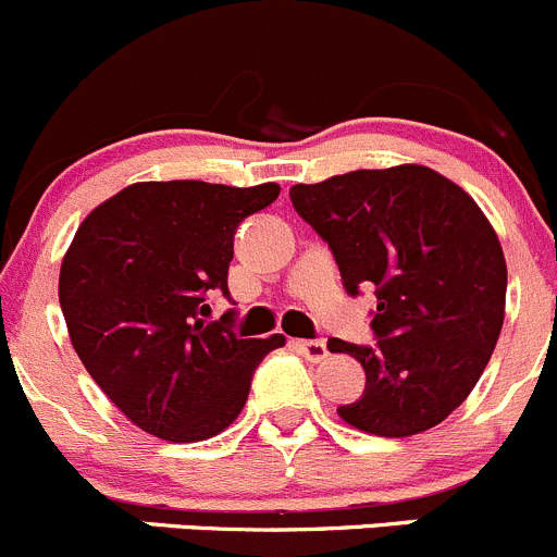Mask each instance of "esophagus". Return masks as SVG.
Listing matches in <instances>:
<instances>
[{
    "label": "esophagus",
    "mask_w": 557,
    "mask_h": 557,
    "mask_svg": "<svg viewBox=\"0 0 557 557\" xmlns=\"http://www.w3.org/2000/svg\"><path fill=\"white\" fill-rule=\"evenodd\" d=\"M296 345H299V350L305 352L307 361L320 363V361H325V358H329V347H325V342H320V339H301V342H296Z\"/></svg>",
    "instance_id": "obj_1"
}]
</instances>
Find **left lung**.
<instances>
[{"mask_svg": "<svg viewBox=\"0 0 557 557\" xmlns=\"http://www.w3.org/2000/svg\"><path fill=\"white\" fill-rule=\"evenodd\" d=\"M290 201L329 243L347 294H377V347L329 339L367 372L339 418L393 440L440 425L474 391L504 325L507 261L485 212L420 164L299 183Z\"/></svg>", "mask_w": 557, "mask_h": 557, "instance_id": "obj_1", "label": "left lung"}]
</instances>
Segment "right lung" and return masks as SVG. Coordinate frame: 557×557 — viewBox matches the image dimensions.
<instances>
[{"label": "right lung", "mask_w": 557, "mask_h": 557, "mask_svg": "<svg viewBox=\"0 0 557 557\" xmlns=\"http://www.w3.org/2000/svg\"><path fill=\"white\" fill-rule=\"evenodd\" d=\"M277 196V183H134L81 223L61 261V312L83 367L137 429L166 442L221 434L263 356L285 345L237 339L232 312L201 320L207 294L228 296L237 226Z\"/></svg>", "instance_id": "right-lung-1"}]
</instances>
